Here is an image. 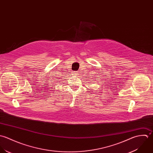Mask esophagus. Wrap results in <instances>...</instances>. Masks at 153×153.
<instances>
[{"label":"esophagus","instance_id":"34e87169","mask_svg":"<svg viewBox=\"0 0 153 153\" xmlns=\"http://www.w3.org/2000/svg\"><path fill=\"white\" fill-rule=\"evenodd\" d=\"M74 74L75 75V76H77V75H78V73L76 71V72H74Z\"/></svg>","mask_w":153,"mask_h":153}]
</instances>
